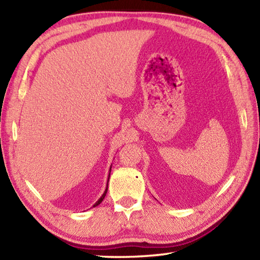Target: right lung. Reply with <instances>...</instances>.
I'll return each instance as SVG.
<instances>
[{
  "label": "right lung",
  "mask_w": 260,
  "mask_h": 260,
  "mask_svg": "<svg viewBox=\"0 0 260 260\" xmlns=\"http://www.w3.org/2000/svg\"><path fill=\"white\" fill-rule=\"evenodd\" d=\"M110 171H112V167H110V169H109V174H108V179H107V185H106V189H105V191H104V193L102 194V197L98 199V200L96 201V203L93 204L92 207H97L98 204H101V203H102V201L104 200V198L106 197V193H107V190H108V181H109V176H110Z\"/></svg>",
  "instance_id": "obj_1"
}]
</instances>
